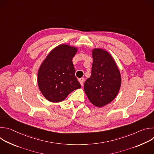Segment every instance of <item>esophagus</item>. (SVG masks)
Instances as JSON below:
<instances>
[{
    "label": "esophagus",
    "instance_id": "obj_1",
    "mask_svg": "<svg viewBox=\"0 0 154 154\" xmlns=\"http://www.w3.org/2000/svg\"><path fill=\"white\" fill-rule=\"evenodd\" d=\"M84 81H85V80H84V79H83V78H81V79H79V82H80V85H81L82 86L83 85Z\"/></svg>",
    "mask_w": 154,
    "mask_h": 154
}]
</instances>
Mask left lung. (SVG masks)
Segmentation results:
<instances>
[{"instance_id":"1","label":"left lung","mask_w":154,"mask_h":154,"mask_svg":"<svg viewBox=\"0 0 154 154\" xmlns=\"http://www.w3.org/2000/svg\"><path fill=\"white\" fill-rule=\"evenodd\" d=\"M92 55L91 75L85 82L84 90L94 105L102 107L116 97L121 85V76L115 60L107 51L95 48Z\"/></svg>"}]
</instances>
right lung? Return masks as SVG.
I'll list each match as a JSON object with an SVG mask.
<instances>
[{"instance_id":"1","label":"right lung","mask_w":154,"mask_h":154,"mask_svg":"<svg viewBox=\"0 0 154 154\" xmlns=\"http://www.w3.org/2000/svg\"><path fill=\"white\" fill-rule=\"evenodd\" d=\"M77 48L61 45L54 48L41 63L38 72L39 89L52 102H60L81 85L75 76L72 58Z\"/></svg>"}]
</instances>
